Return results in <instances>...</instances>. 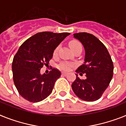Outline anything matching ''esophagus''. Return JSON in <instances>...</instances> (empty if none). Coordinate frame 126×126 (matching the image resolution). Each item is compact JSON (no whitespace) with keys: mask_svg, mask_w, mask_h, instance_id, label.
I'll return each mask as SVG.
<instances>
[{"mask_svg":"<svg viewBox=\"0 0 126 126\" xmlns=\"http://www.w3.org/2000/svg\"><path fill=\"white\" fill-rule=\"evenodd\" d=\"M62 75H67V72H62Z\"/></svg>","mask_w":126,"mask_h":126,"instance_id":"34e87169","label":"esophagus"}]
</instances>
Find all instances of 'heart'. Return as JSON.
I'll return each mask as SVG.
<instances>
[{
	"label": "heart",
	"mask_w": 126,
	"mask_h": 126,
	"mask_svg": "<svg viewBox=\"0 0 126 126\" xmlns=\"http://www.w3.org/2000/svg\"><path fill=\"white\" fill-rule=\"evenodd\" d=\"M69 46L71 49H72V51L75 50L76 49H77V48H82V45H81V44L79 42H78V41H77V40H73V41H71L69 43ZM57 51H58V47L55 48V49L54 50V52H53V55H55L57 54ZM71 67L72 65L70 63H62L59 65V68L60 69L63 70H66V71L69 70L71 68Z\"/></svg>",
	"instance_id": "1"
}]
</instances>
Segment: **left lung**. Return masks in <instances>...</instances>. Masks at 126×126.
Returning <instances> with one entry per match:
<instances>
[{"instance_id":"1","label":"left lung","mask_w":126,"mask_h":126,"mask_svg":"<svg viewBox=\"0 0 126 126\" xmlns=\"http://www.w3.org/2000/svg\"><path fill=\"white\" fill-rule=\"evenodd\" d=\"M84 48V62L76 70L77 73H86V79L81 80L76 75L71 86L79 98L85 101L97 100L107 89L113 77L114 65L105 46L97 37L86 32L74 33Z\"/></svg>"}]
</instances>
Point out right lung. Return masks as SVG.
Returning <instances> with one entry per match:
<instances>
[{
	"mask_svg": "<svg viewBox=\"0 0 126 126\" xmlns=\"http://www.w3.org/2000/svg\"><path fill=\"white\" fill-rule=\"evenodd\" d=\"M70 33H37L25 41L12 61L13 80L19 94L27 100L37 102L50 94L61 72L52 69L48 74L40 73L47 65L53 51Z\"/></svg>",
	"mask_w": 126,
	"mask_h": 126,
	"instance_id": "right-lung-1",
	"label": "right lung"
}]
</instances>
